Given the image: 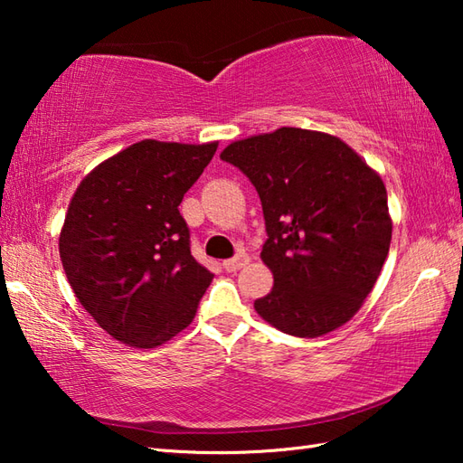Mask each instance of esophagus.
<instances>
[{"mask_svg": "<svg viewBox=\"0 0 463 463\" xmlns=\"http://www.w3.org/2000/svg\"><path fill=\"white\" fill-rule=\"evenodd\" d=\"M244 264H249V257H247V254H239V257L224 260L222 262V269L226 272H237V270H241L244 267Z\"/></svg>", "mask_w": 463, "mask_h": 463, "instance_id": "obj_1", "label": "esophagus"}]
</instances>
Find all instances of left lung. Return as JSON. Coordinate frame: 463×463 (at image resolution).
<instances>
[{
	"mask_svg": "<svg viewBox=\"0 0 463 463\" xmlns=\"http://www.w3.org/2000/svg\"><path fill=\"white\" fill-rule=\"evenodd\" d=\"M257 189L272 290L254 300L270 326L318 338L344 326L376 284L392 241L382 176L338 137L280 127L224 146Z\"/></svg>",
	"mask_w": 463,
	"mask_h": 463,
	"instance_id": "8db88e82",
	"label": "left lung"
}]
</instances>
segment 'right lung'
Here are the masks:
<instances>
[{
    "label": "right lung",
    "mask_w": 463,
    "mask_h": 463,
    "mask_svg": "<svg viewBox=\"0 0 463 463\" xmlns=\"http://www.w3.org/2000/svg\"><path fill=\"white\" fill-rule=\"evenodd\" d=\"M219 141L145 139L99 163L71 196L59 257L77 300L127 346L156 348L184 330L213 274L193 259L184 193Z\"/></svg>",
    "instance_id": "obj_1"
}]
</instances>
